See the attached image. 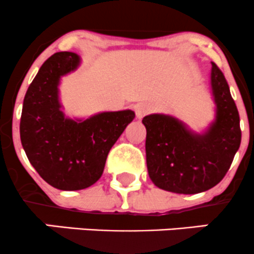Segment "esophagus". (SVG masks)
Segmentation results:
<instances>
[{
  "label": "esophagus",
  "mask_w": 254,
  "mask_h": 254,
  "mask_svg": "<svg viewBox=\"0 0 254 254\" xmlns=\"http://www.w3.org/2000/svg\"><path fill=\"white\" fill-rule=\"evenodd\" d=\"M151 111H152V107L149 103L140 102L135 106V113H136V117H137L138 119H141V118H143L145 116H147Z\"/></svg>",
  "instance_id": "34e87169"
}]
</instances>
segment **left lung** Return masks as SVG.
Here are the masks:
<instances>
[{"mask_svg":"<svg viewBox=\"0 0 254 254\" xmlns=\"http://www.w3.org/2000/svg\"><path fill=\"white\" fill-rule=\"evenodd\" d=\"M215 119L202 134L165 114H149L146 162L152 183L162 190L193 194L214 188L228 173L241 143L240 116L225 76L212 63Z\"/></svg>","mask_w":254,"mask_h":254,"instance_id":"1","label":"left lung"}]
</instances>
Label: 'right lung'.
Returning <instances> with one entry per match:
<instances>
[{"label":"right lung","mask_w":254,"mask_h":254,"mask_svg":"<svg viewBox=\"0 0 254 254\" xmlns=\"http://www.w3.org/2000/svg\"><path fill=\"white\" fill-rule=\"evenodd\" d=\"M79 64L76 53L51 56L25 93L20 118V140L29 162L47 184L64 191L82 190L101 178L112 146L135 118L130 109L66 118L58 85Z\"/></svg>","instance_id":"right-lung-1"}]
</instances>
